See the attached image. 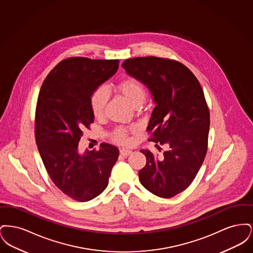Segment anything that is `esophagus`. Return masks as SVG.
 I'll return each mask as SVG.
<instances>
[{
	"mask_svg": "<svg viewBox=\"0 0 253 253\" xmlns=\"http://www.w3.org/2000/svg\"><path fill=\"white\" fill-rule=\"evenodd\" d=\"M120 153H121V155L122 157H128L129 155L132 154V151L123 148V149H121V151H120Z\"/></svg>",
	"mask_w": 253,
	"mask_h": 253,
	"instance_id": "1",
	"label": "esophagus"
}]
</instances>
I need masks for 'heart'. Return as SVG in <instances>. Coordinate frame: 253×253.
Masks as SVG:
<instances>
[{"label":"heart","instance_id":"obj_1","mask_svg":"<svg viewBox=\"0 0 253 253\" xmlns=\"http://www.w3.org/2000/svg\"><path fill=\"white\" fill-rule=\"evenodd\" d=\"M114 90L133 108L140 107L145 101L146 92L144 87L134 79H126L121 81V83L115 85ZM106 103L107 95L105 90L102 88L96 89L91 97V108L96 118L102 117ZM113 140L120 144H126L130 139L127 132L122 128H119L113 132Z\"/></svg>","mask_w":253,"mask_h":253}]
</instances>
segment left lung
I'll return each instance as SVG.
<instances>
[{
    "label": "left lung",
    "instance_id": "obj_1",
    "mask_svg": "<svg viewBox=\"0 0 253 253\" xmlns=\"http://www.w3.org/2000/svg\"><path fill=\"white\" fill-rule=\"evenodd\" d=\"M122 67L150 90L156 107L147 131L156 147H168L161 159L140 150L147 161L139 181L149 192L170 198L191 185L207 154L210 113L203 90L192 71L175 60L133 58Z\"/></svg>",
    "mask_w": 253,
    "mask_h": 253
}]
</instances>
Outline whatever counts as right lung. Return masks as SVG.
Returning <instances> with one entry per match:
<instances>
[{"label": "right lung", "mask_w": 253, "mask_h": 253, "mask_svg": "<svg viewBox=\"0 0 253 253\" xmlns=\"http://www.w3.org/2000/svg\"><path fill=\"white\" fill-rule=\"evenodd\" d=\"M119 69L118 60L76 57L60 61L41 88L36 108L38 150L54 184L74 200L87 202L108 186L119 157L116 146L79 151L85 128L94 122L91 97Z\"/></svg>", "instance_id": "obj_1"}]
</instances>
